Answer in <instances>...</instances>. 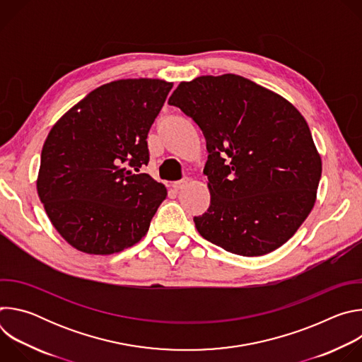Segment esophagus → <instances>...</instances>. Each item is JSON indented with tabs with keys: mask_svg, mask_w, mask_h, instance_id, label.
<instances>
[{
	"mask_svg": "<svg viewBox=\"0 0 362 362\" xmlns=\"http://www.w3.org/2000/svg\"><path fill=\"white\" fill-rule=\"evenodd\" d=\"M187 185H189V177H183L182 180L175 182L173 187H175V190H180V189H185Z\"/></svg>",
	"mask_w": 362,
	"mask_h": 362,
	"instance_id": "obj_1",
	"label": "esophagus"
}]
</instances>
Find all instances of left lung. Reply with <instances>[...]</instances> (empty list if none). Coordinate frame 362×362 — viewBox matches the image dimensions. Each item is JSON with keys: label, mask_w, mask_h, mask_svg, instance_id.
Returning <instances> with one entry per match:
<instances>
[{"label": "left lung", "mask_w": 362, "mask_h": 362, "mask_svg": "<svg viewBox=\"0 0 362 362\" xmlns=\"http://www.w3.org/2000/svg\"><path fill=\"white\" fill-rule=\"evenodd\" d=\"M200 127L208 148L211 206L197 232L228 252L267 255L311 214L321 156L302 115L282 95L242 76L182 81L169 98Z\"/></svg>", "instance_id": "1"}]
</instances>
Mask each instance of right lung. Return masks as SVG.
Returning a JSON list of instances; mask_svg holds the SVG:
<instances>
[{
    "mask_svg": "<svg viewBox=\"0 0 362 362\" xmlns=\"http://www.w3.org/2000/svg\"><path fill=\"white\" fill-rule=\"evenodd\" d=\"M173 83L127 78L88 93L49 130L37 192L57 232L77 250L110 255L137 243L166 199L140 173L147 133Z\"/></svg>",
    "mask_w": 362,
    "mask_h": 362,
    "instance_id": "obj_1",
    "label": "right lung"
}]
</instances>
